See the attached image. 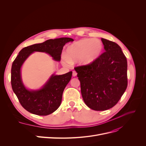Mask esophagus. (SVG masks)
Wrapping results in <instances>:
<instances>
[{"mask_svg": "<svg viewBox=\"0 0 146 146\" xmlns=\"http://www.w3.org/2000/svg\"><path fill=\"white\" fill-rule=\"evenodd\" d=\"M76 75H77V72L76 71H73V76L75 77V76H76Z\"/></svg>", "mask_w": 146, "mask_h": 146, "instance_id": "1", "label": "esophagus"}]
</instances>
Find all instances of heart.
I'll use <instances>...</instances> for the list:
<instances>
[{
	"instance_id": "b5f03b06",
	"label": "heart",
	"mask_w": 146,
	"mask_h": 146,
	"mask_svg": "<svg viewBox=\"0 0 146 146\" xmlns=\"http://www.w3.org/2000/svg\"><path fill=\"white\" fill-rule=\"evenodd\" d=\"M102 44L95 39H83L69 45L66 50V56L62 57L63 63L67 65L70 61L80 58L82 64H89L101 54Z\"/></svg>"
}]
</instances>
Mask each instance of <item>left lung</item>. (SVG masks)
Listing matches in <instances>:
<instances>
[{"instance_id":"obj_1","label":"left lung","mask_w":146,"mask_h":146,"mask_svg":"<svg viewBox=\"0 0 146 146\" xmlns=\"http://www.w3.org/2000/svg\"><path fill=\"white\" fill-rule=\"evenodd\" d=\"M105 52L89 64L74 68L80 82L82 98L95 111H105L115 105L128 85L127 61L115 42L101 38Z\"/></svg>"}]
</instances>
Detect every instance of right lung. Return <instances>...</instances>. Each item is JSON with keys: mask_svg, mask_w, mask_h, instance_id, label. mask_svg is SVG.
Here are the masks:
<instances>
[{"mask_svg": "<svg viewBox=\"0 0 146 146\" xmlns=\"http://www.w3.org/2000/svg\"><path fill=\"white\" fill-rule=\"evenodd\" d=\"M70 38L48 40L42 43L35 44L22 48L13 61L11 68V85L23 108L38 115H48L60 106L64 88L70 82L72 72L62 75L52 74L48 82L40 90H29L23 85L21 68L25 60L34 51L48 53L56 61H60L63 46L72 42Z\"/></svg>", "mask_w": 146, "mask_h": 146, "instance_id": "obj_1", "label": "right lung"}]
</instances>
